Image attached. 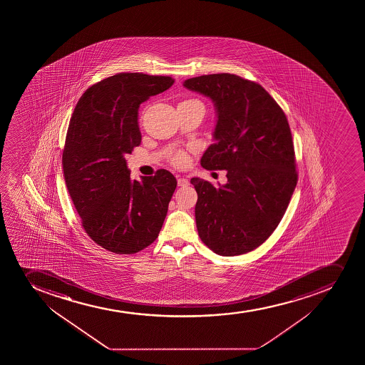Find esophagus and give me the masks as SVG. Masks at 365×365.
<instances>
[{"label": "esophagus", "instance_id": "1", "mask_svg": "<svg viewBox=\"0 0 365 365\" xmlns=\"http://www.w3.org/2000/svg\"><path fill=\"white\" fill-rule=\"evenodd\" d=\"M177 185H178V187H188L189 180L185 178V177H178Z\"/></svg>", "mask_w": 365, "mask_h": 365}]
</instances>
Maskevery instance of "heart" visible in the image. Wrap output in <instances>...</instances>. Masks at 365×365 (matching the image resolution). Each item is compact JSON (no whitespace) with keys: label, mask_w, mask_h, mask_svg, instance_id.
Returning <instances> with one entry per match:
<instances>
[{"label":"heart","mask_w":365,"mask_h":365,"mask_svg":"<svg viewBox=\"0 0 365 365\" xmlns=\"http://www.w3.org/2000/svg\"><path fill=\"white\" fill-rule=\"evenodd\" d=\"M188 101H194V100H188ZM171 163L173 165L183 168L188 164V155L185 151H177L171 155Z\"/></svg>","instance_id":"1"}]
</instances>
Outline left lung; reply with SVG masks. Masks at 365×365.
<instances>
[{
    "mask_svg": "<svg viewBox=\"0 0 365 365\" xmlns=\"http://www.w3.org/2000/svg\"><path fill=\"white\" fill-rule=\"evenodd\" d=\"M183 86L212 98L217 109L215 143L201 165L227 171V183L217 188L190 180L200 238L220 256L250 252L276 230L297 183L288 119L260 84L233 73L194 77Z\"/></svg>",
    "mask_w": 365,
    "mask_h": 365,
    "instance_id": "1",
    "label": "left lung"
}]
</instances>
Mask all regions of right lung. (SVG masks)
Masks as SVG:
<instances>
[{"label": "right lung", "mask_w": 365, "mask_h": 365, "mask_svg": "<svg viewBox=\"0 0 365 365\" xmlns=\"http://www.w3.org/2000/svg\"><path fill=\"white\" fill-rule=\"evenodd\" d=\"M170 76L121 73L91 86L66 133L63 171L84 231L98 245L133 255L151 245L177 180L168 170L132 180L125 155L141 141L138 108L173 86Z\"/></svg>", "instance_id": "add662e5"}]
</instances>
